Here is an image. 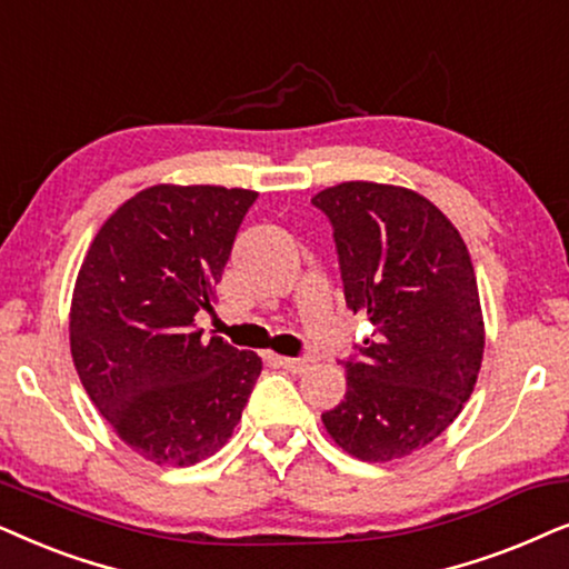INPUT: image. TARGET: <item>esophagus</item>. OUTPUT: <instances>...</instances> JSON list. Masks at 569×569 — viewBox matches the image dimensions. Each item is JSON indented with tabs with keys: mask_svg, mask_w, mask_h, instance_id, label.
<instances>
[{
	"mask_svg": "<svg viewBox=\"0 0 569 569\" xmlns=\"http://www.w3.org/2000/svg\"><path fill=\"white\" fill-rule=\"evenodd\" d=\"M276 363L278 367L289 369L293 375H305L309 367H312V359H307V356H299V359H289V356H276Z\"/></svg>",
	"mask_w": 569,
	"mask_h": 569,
	"instance_id": "1",
	"label": "esophagus"
}]
</instances>
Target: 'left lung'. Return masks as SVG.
<instances>
[{
    "mask_svg": "<svg viewBox=\"0 0 569 569\" xmlns=\"http://www.w3.org/2000/svg\"><path fill=\"white\" fill-rule=\"evenodd\" d=\"M336 241L346 307L372 338L340 359L346 396L322 413L351 456H411L456 421L483 356L479 289L466 241L427 197L343 181L312 197Z\"/></svg>",
    "mask_w": 569,
    "mask_h": 569,
    "instance_id": "1",
    "label": "left lung"
}]
</instances>
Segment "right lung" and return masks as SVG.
<instances>
[{"label":"right lung","mask_w":569,"mask_h":569,"mask_svg":"<svg viewBox=\"0 0 569 569\" xmlns=\"http://www.w3.org/2000/svg\"><path fill=\"white\" fill-rule=\"evenodd\" d=\"M257 192L150 187L96 233L74 283L70 343L82 388L134 452L194 466L221 448L262 372L260 356L202 340Z\"/></svg>","instance_id":"right-lung-1"}]
</instances>
